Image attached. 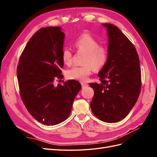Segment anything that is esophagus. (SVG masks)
Masks as SVG:
<instances>
[{
  "label": "esophagus",
  "mask_w": 157,
  "mask_h": 157,
  "mask_svg": "<svg viewBox=\"0 0 157 157\" xmlns=\"http://www.w3.org/2000/svg\"><path fill=\"white\" fill-rule=\"evenodd\" d=\"M81 85H82V87L84 88V87H86L88 86V84L86 82H81Z\"/></svg>",
  "instance_id": "obj_1"
}]
</instances>
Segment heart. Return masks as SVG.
<instances>
[{"mask_svg":"<svg viewBox=\"0 0 157 157\" xmlns=\"http://www.w3.org/2000/svg\"><path fill=\"white\" fill-rule=\"evenodd\" d=\"M73 47L79 52L85 54L81 66H75L69 69L66 76L69 79L78 81H86L93 69L99 71L105 67L108 59L107 49L99 46V41L89 34H82L75 39ZM61 59L66 65L72 63L73 54L68 49H64L61 54Z\"/></svg>","mask_w":157,"mask_h":157,"instance_id":"obj_1","label":"heart"}]
</instances>
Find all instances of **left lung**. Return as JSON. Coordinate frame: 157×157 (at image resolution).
<instances>
[{
	"label": "left lung",
	"mask_w": 157,
	"mask_h": 157,
	"mask_svg": "<svg viewBox=\"0 0 157 157\" xmlns=\"http://www.w3.org/2000/svg\"><path fill=\"white\" fill-rule=\"evenodd\" d=\"M109 38L108 59L98 76L101 82L90 83L94 91L92 111L99 120L117 122L134 107L141 87L138 54L134 44L118 28L103 23Z\"/></svg>",
	"instance_id": "8db88e82"
}]
</instances>
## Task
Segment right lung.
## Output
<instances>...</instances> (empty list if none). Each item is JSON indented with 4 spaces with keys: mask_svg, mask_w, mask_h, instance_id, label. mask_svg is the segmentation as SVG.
Returning a JSON list of instances; mask_svg holds the SVG:
<instances>
[{
    "mask_svg": "<svg viewBox=\"0 0 157 157\" xmlns=\"http://www.w3.org/2000/svg\"><path fill=\"white\" fill-rule=\"evenodd\" d=\"M65 34L59 27L36 31L22 52L17 67L21 98L27 110L42 124L53 126L69 117L81 84L75 80L55 86L63 77L61 68Z\"/></svg>",
    "mask_w": 157,
    "mask_h": 157,
    "instance_id": "add662e5",
    "label": "right lung"
}]
</instances>
